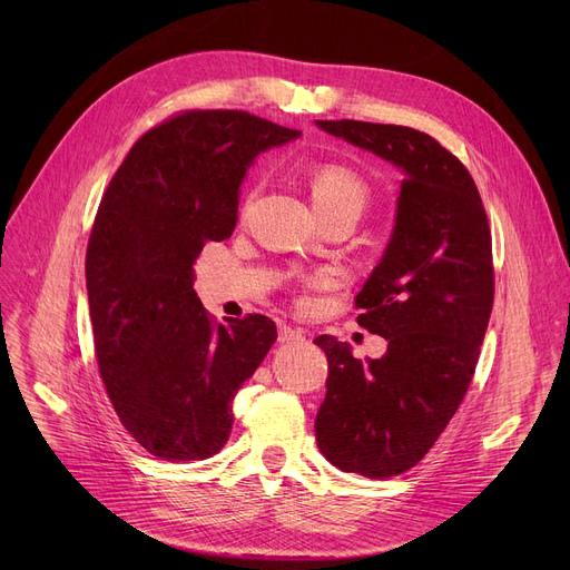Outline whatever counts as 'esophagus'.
I'll return each mask as SVG.
<instances>
[{"instance_id": "obj_1", "label": "esophagus", "mask_w": 570, "mask_h": 570, "mask_svg": "<svg viewBox=\"0 0 570 570\" xmlns=\"http://www.w3.org/2000/svg\"><path fill=\"white\" fill-rule=\"evenodd\" d=\"M277 340H279L282 344L297 342V340H303V333H301V331H295V327H291V325H279V335H277Z\"/></svg>"}]
</instances>
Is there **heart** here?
Here are the masks:
<instances>
[{"label":"heart","mask_w":570,"mask_h":570,"mask_svg":"<svg viewBox=\"0 0 570 570\" xmlns=\"http://www.w3.org/2000/svg\"><path fill=\"white\" fill-rule=\"evenodd\" d=\"M309 189L321 217L333 213L361 215L370 198L365 179L353 168L337 161L318 164L309 173Z\"/></svg>","instance_id":"1"}]
</instances>
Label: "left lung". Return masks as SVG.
<instances>
[{
    "instance_id": "8db88e82",
    "label": "left lung",
    "mask_w": 570,
    "mask_h": 570,
    "mask_svg": "<svg viewBox=\"0 0 570 570\" xmlns=\"http://www.w3.org/2000/svg\"><path fill=\"white\" fill-rule=\"evenodd\" d=\"M323 131L404 170L397 224L355 295L357 323L387 340L361 363L331 335L325 400L314 432L342 471L393 478L421 462L462 404L494 303L492 233L464 164L425 131L318 119Z\"/></svg>"
}]
</instances>
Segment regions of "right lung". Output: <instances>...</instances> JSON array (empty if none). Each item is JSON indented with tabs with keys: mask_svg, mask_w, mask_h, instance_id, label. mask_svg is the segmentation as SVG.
Masks as SVG:
<instances>
[{
	"mask_svg": "<svg viewBox=\"0 0 570 570\" xmlns=\"http://www.w3.org/2000/svg\"><path fill=\"white\" fill-rule=\"evenodd\" d=\"M297 136L247 110H179L134 142L101 196L85 256L99 374L127 432L159 460L222 451L237 387L277 340L267 316H209L194 263L233 235L252 159Z\"/></svg>",
	"mask_w": 570,
	"mask_h": 570,
	"instance_id": "add662e5",
	"label": "right lung"
}]
</instances>
